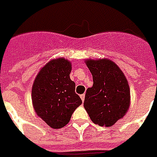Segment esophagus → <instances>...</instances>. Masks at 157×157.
I'll return each mask as SVG.
<instances>
[{
  "mask_svg": "<svg viewBox=\"0 0 157 157\" xmlns=\"http://www.w3.org/2000/svg\"><path fill=\"white\" fill-rule=\"evenodd\" d=\"M80 98H81V100H82V101H84V98H85V94H81V95H80Z\"/></svg>",
  "mask_w": 157,
  "mask_h": 157,
  "instance_id": "1",
  "label": "esophagus"
}]
</instances>
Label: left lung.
Segmentation results:
<instances>
[{"label":"left lung","instance_id":"left-lung-1","mask_svg":"<svg viewBox=\"0 0 157 157\" xmlns=\"http://www.w3.org/2000/svg\"><path fill=\"white\" fill-rule=\"evenodd\" d=\"M86 65L93 76V86L87 89L84 108L94 123L112 126L129 107L128 81L117 64L110 60H89Z\"/></svg>","mask_w":157,"mask_h":157}]
</instances>
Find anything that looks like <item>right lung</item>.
<instances>
[{
	"instance_id": "1",
	"label": "right lung",
	"mask_w": 157,
	"mask_h": 157,
	"mask_svg": "<svg viewBox=\"0 0 157 157\" xmlns=\"http://www.w3.org/2000/svg\"><path fill=\"white\" fill-rule=\"evenodd\" d=\"M71 63L63 58L52 60L38 73L32 88L35 112L49 126L61 128L69 123L82 100L70 79Z\"/></svg>"
}]
</instances>
